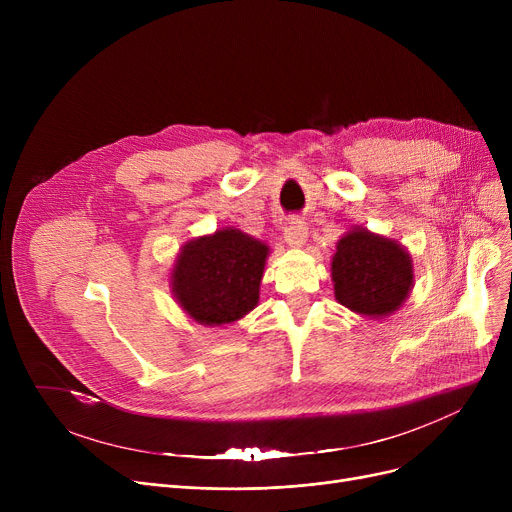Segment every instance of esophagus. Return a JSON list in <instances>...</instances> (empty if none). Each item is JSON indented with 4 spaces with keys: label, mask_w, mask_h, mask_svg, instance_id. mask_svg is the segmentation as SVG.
<instances>
[{
    "label": "esophagus",
    "mask_w": 512,
    "mask_h": 512,
    "mask_svg": "<svg viewBox=\"0 0 512 512\" xmlns=\"http://www.w3.org/2000/svg\"><path fill=\"white\" fill-rule=\"evenodd\" d=\"M309 236V230H307V224L299 218H290L286 228H284V240L288 242L290 247H303L305 240Z\"/></svg>",
    "instance_id": "34e87169"
}]
</instances>
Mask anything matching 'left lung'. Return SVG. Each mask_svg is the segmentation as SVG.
Listing matches in <instances>:
<instances>
[{"instance_id":"obj_1","label":"left lung","mask_w":512,"mask_h":512,"mask_svg":"<svg viewBox=\"0 0 512 512\" xmlns=\"http://www.w3.org/2000/svg\"><path fill=\"white\" fill-rule=\"evenodd\" d=\"M332 278L340 305L382 317L405 303L413 286V265L394 240L355 228L338 242Z\"/></svg>"}]
</instances>
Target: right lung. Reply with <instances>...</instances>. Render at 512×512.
Masks as SVG:
<instances>
[{"label":"right lung","instance_id":"right-lung-1","mask_svg":"<svg viewBox=\"0 0 512 512\" xmlns=\"http://www.w3.org/2000/svg\"><path fill=\"white\" fill-rule=\"evenodd\" d=\"M267 253L263 242L232 228L191 240L174 267V297L199 324H230L255 309Z\"/></svg>","mask_w":512,"mask_h":512}]
</instances>
